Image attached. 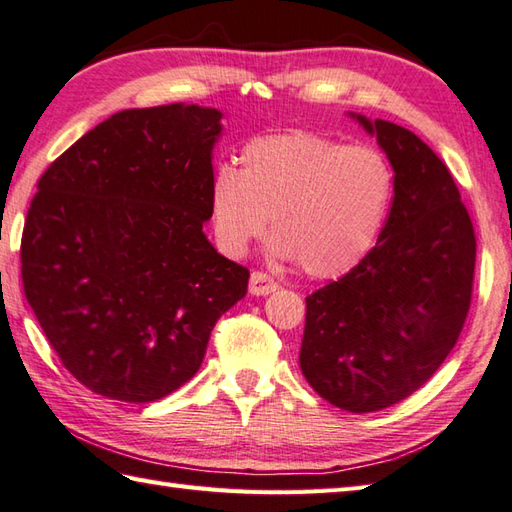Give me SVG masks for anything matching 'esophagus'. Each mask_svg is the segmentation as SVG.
I'll return each mask as SVG.
<instances>
[{
	"label": "esophagus",
	"instance_id": "1",
	"mask_svg": "<svg viewBox=\"0 0 512 512\" xmlns=\"http://www.w3.org/2000/svg\"><path fill=\"white\" fill-rule=\"evenodd\" d=\"M277 288H279L277 281L270 277V275L262 273V270H255V273L250 275V284H248L250 295L266 297V295H270V292H275Z\"/></svg>",
	"mask_w": 512,
	"mask_h": 512
}]
</instances>
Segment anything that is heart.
<instances>
[{"mask_svg":"<svg viewBox=\"0 0 512 512\" xmlns=\"http://www.w3.org/2000/svg\"><path fill=\"white\" fill-rule=\"evenodd\" d=\"M394 171L383 151L306 132L264 136L222 167L209 193L217 244L231 257L273 228L270 250L317 279L361 264L383 226Z\"/></svg>","mask_w":512,"mask_h":512,"instance_id":"obj_1","label":"heart"}]
</instances>
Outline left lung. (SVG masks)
<instances>
[{
  "label": "left lung",
  "instance_id": "left-lung-1",
  "mask_svg": "<svg viewBox=\"0 0 512 512\" xmlns=\"http://www.w3.org/2000/svg\"><path fill=\"white\" fill-rule=\"evenodd\" d=\"M356 118L394 169V202L361 264L306 297L299 365L334 407L405 400L458 343L471 306L475 233L447 165L389 121Z\"/></svg>",
  "mask_w": 512,
  "mask_h": 512
}]
</instances>
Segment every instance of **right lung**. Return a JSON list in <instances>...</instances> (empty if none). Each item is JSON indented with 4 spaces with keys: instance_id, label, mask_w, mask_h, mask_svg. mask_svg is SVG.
Masks as SVG:
<instances>
[{
    "instance_id": "add662e5",
    "label": "right lung",
    "mask_w": 512,
    "mask_h": 512,
    "mask_svg": "<svg viewBox=\"0 0 512 512\" xmlns=\"http://www.w3.org/2000/svg\"><path fill=\"white\" fill-rule=\"evenodd\" d=\"M220 121L184 103L118 112L39 178L21 235L24 292L63 367L94 394L176 391L246 295L248 270L202 231Z\"/></svg>"
}]
</instances>
